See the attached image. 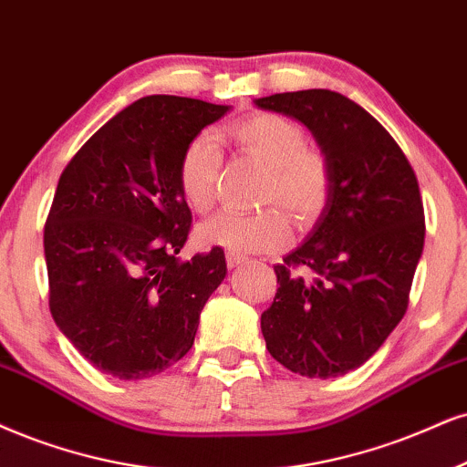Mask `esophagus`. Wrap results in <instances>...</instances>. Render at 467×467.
Listing matches in <instances>:
<instances>
[{
    "mask_svg": "<svg viewBox=\"0 0 467 467\" xmlns=\"http://www.w3.org/2000/svg\"><path fill=\"white\" fill-rule=\"evenodd\" d=\"M224 257H227V266L229 268H240L246 262L244 255H238V253H232V251H229Z\"/></svg>",
    "mask_w": 467,
    "mask_h": 467,
    "instance_id": "1",
    "label": "esophagus"
}]
</instances>
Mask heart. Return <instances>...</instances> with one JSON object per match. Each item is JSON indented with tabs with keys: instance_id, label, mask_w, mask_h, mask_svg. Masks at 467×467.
I'll return each mask as SVG.
<instances>
[{
	"instance_id": "b5f03b06",
	"label": "heart",
	"mask_w": 467,
	"mask_h": 467,
	"mask_svg": "<svg viewBox=\"0 0 467 467\" xmlns=\"http://www.w3.org/2000/svg\"><path fill=\"white\" fill-rule=\"evenodd\" d=\"M218 140L266 164L257 203L270 207L253 214L224 212L212 218L199 227L201 244L223 246L238 255L279 251L290 243V224L280 206L298 227H307L329 203L333 188L329 158L320 149L305 145V131L290 119L273 112L251 114L224 125ZM221 164V149L212 136H197L183 147L177 186L197 214H207L216 203Z\"/></svg>"
}]
</instances>
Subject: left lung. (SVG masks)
Masks as SVG:
<instances>
[{"label":"left lung","instance_id":"1","mask_svg":"<svg viewBox=\"0 0 467 467\" xmlns=\"http://www.w3.org/2000/svg\"><path fill=\"white\" fill-rule=\"evenodd\" d=\"M255 103L307 125L333 169L312 234L275 266L277 295L262 314L266 348L301 377H342L381 348L410 305L424 246L416 172L389 131L348 97L312 88Z\"/></svg>","mask_w":467,"mask_h":467}]
</instances>
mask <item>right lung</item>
Here are the masks:
<instances>
[{
	"instance_id": "obj_1",
	"label": "right lung",
	"mask_w": 467,
	"mask_h": 467,
	"mask_svg": "<svg viewBox=\"0 0 467 467\" xmlns=\"http://www.w3.org/2000/svg\"><path fill=\"white\" fill-rule=\"evenodd\" d=\"M227 110L190 97H142L62 171L43 235L49 309L97 370L138 381L192 348L227 262L221 246L180 260L192 214L177 164Z\"/></svg>"
}]
</instances>
